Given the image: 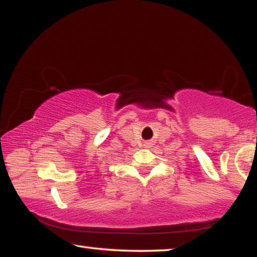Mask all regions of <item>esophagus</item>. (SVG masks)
<instances>
[{
	"instance_id": "34e87169",
	"label": "esophagus",
	"mask_w": 257,
	"mask_h": 257,
	"mask_svg": "<svg viewBox=\"0 0 257 257\" xmlns=\"http://www.w3.org/2000/svg\"><path fill=\"white\" fill-rule=\"evenodd\" d=\"M144 146H146V147H150V146H151V143H149V142H146L145 144H144Z\"/></svg>"
}]
</instances>
